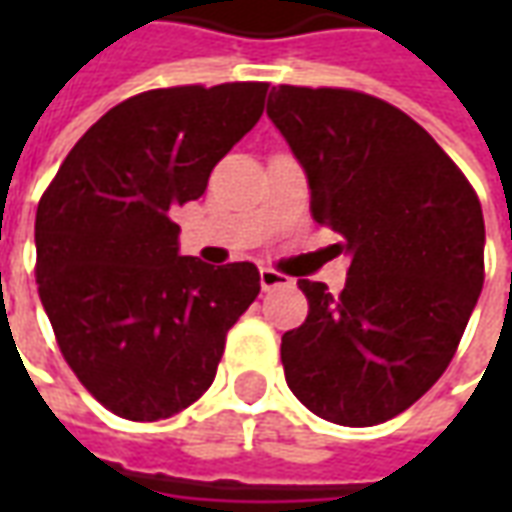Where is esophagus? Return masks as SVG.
<instances>
[{
  "label": "esophagus",
  "mask_w": 512,
  "mask_h": 512,
  "mask_svg": "<svg viewBox=\"0 0 512 512\" xmlns=\"http://www.w3.org/2000/svg\"><path fill=\"white\" fill-rule=\"evenodd\" d=\"M290 279L285 274H279L274 268H263L260 271V288L263 290H274V288H282V285H288Z\"/></svg>",
  "instance_id": "1"
}]
</instances>
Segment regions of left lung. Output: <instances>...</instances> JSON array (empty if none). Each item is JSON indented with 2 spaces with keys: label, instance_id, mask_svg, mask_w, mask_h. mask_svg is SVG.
Masks as SVG:
<instances>
[{
  "label": "left lung",
  "instance_id": "left-lung-1",
  "mask_svg": "<svg viewBox=\"0 0 512 512\" xmlns=\"http://www.w3.org/2000/svg\"><path fill=\"white\" fill-rule=\"evenodd\" d=\"M266 112L307 172L312 219L351 255L340 296L299 282L310 312L282 334L285 378L312 414L370 428L455 356L483 290V208L436 139L381 98L279 84Z\"/></svg>",
  "mask_w": 512,
  "mask_h": 512
}]
</instances>
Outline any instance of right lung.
I'll return each instance as SVG.
<instances>
[{"instance_id": "1", "label": "right lung", "mask_w": 512, "mask_h": 512, "mask_svg": "<svg viewBox=\"0 0 512 512\" xmlns=\"http://www.w3.org/2000/svg\"><path fill=\"white\" fill-rule=\"evenodd\" d=\"M266 82L147 90L73 145L35 216L38 293L65 362L112 414L156 422L213 384L260 293L255 263L178 252V205L263 115Z\"/></svg>"}]
</instances>
